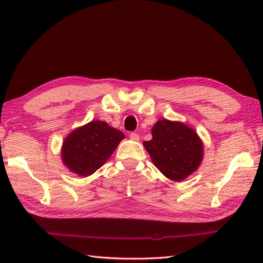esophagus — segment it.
<instances>
[{
	"mask_svg": "<svg viewBox=\"0 0 263 263\" xmlns=\"http://www.w3.org/2000/svg\"><path fill=\"white\" fill-rule=\"evenodd\" d=\"M130 139L133 141H139V140H140V137H139L138 133L132 132V133H130Z\"/></svg>",
	"mask_w": 263,
	"mask_h": 263,
	"instance_id": "esophagus-1",
	"label": "esophagus"
}]
</instances>
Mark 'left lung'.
I'll return each mask as SVG.
<instances>
[{
    "label": "left lung",
    "mask_w": 263,
    "mask_h": 263,
    "mask_svg": "<svg viewBox=\"0 0 263 263\" xmlns=\"http://www.w3.org/2000/svg\"><path fill=\"white\" fill-rule=\"evenodd\" d=\"M152 135V140L144 141L143 146L167 178L180 182L198 170L203 158V146L193 128L165 119L156 123Z\"/></svg>",
    "instance_id": "1"
}]
</instances>
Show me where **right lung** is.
<instances>
[{
	"label": "right lung",
	"mask_w": 263,
	"mask_h": 263,
	"mask_svg": "<svg viewBox=\"0 0 263 263\" xmlns=\"http://www.w3.org/2000/svg\"><path fill=\"white\" fill-rule=\"evenodd\" d=\"M124 138V133L106 122L91 121L65 138L61 152L63 164L78 175H91L104 165Z\"/></svg>",
	"instance_id": "right-lung-1"
}]
</instances>
